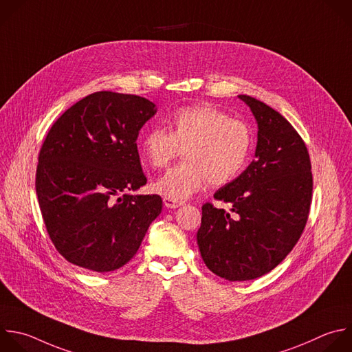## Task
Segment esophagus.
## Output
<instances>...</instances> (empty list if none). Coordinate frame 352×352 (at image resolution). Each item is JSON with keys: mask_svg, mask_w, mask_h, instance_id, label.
Segmentation results:
<instances>
[{"mask_svg": "<svg viewBox=\"0 0 352 352\" xmlns=\"http://www.w3.org/2000/svg\"><path fill=\"white\" fill-rule=\"evenodd\" d=\"M163 203L167 208H177L179 206L184 204V201H179V200H174V199H170V197H164L163 199Z\"/></svg>", "mask_w": 352, "mask_h": 352, "instance_id": "1", "label": "esophagus"}]
</instances>
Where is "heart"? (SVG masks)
Masks as SVG:
<instances>
[{
  "mask_svg": "<svg viewBox=\"0 0 352 352\" xmlns=\"http://www.w3.org/2000/svg\"><path fill=\"white\" fill-rule=\"evenodd\" d=\"M168 126L170 133L156 127L141 142V155L153 168L167 167L181 153L186 159L155 184L156 192L164 197L184 200L207 182L217 186L229 184L250 159L252 130L218 107H181L171 114Z\"/></svg>",
  "mask_w": 352,
  "mask_h": 352,
  "instance_id": "obj_1",
  "label": "heart"
}]
</instances>
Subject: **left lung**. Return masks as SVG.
Returning <instances> with one entry per match:
<instances>
[{"mask_svg":"<svg viewBox=\"0 0 352 352\" xmlns=\"http://www.w3.org/2000/svg\"><path fill=\"white\" fill-rule=\"evenodd\" d=\"M239 98L257 122L254 160L201 207L197 246L207 268L230 280H252L272 271L293 250L305 228L312 199L307 146L285 117L249 96Z\"/></svg>","mask_w":352,"mask_h":352,"instance_id":"left-lung-1","label":"left lung"}]
</instances>
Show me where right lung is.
<instances>
[{
    "label": "right lung",
    "instance_id": "obj_1",
    "mask_svg": "<svg viewBox=\"0 0 352 352\" xmlns=\"http://www.w3.org/2000/svg\"><path fill=\"white\" fill-rule=\"evenodd\" d=\"M156 111L142 96L99 91L51 127L36 192L48 235L69 263L100 274L122 268L162 212L159 195L127 193L146 184L137 140Z\"/></svg>",
    "mask_w": 352,
    "mask_h": 352
}]
</instances>
